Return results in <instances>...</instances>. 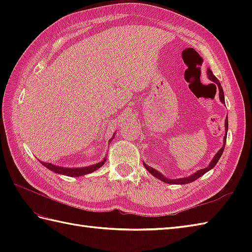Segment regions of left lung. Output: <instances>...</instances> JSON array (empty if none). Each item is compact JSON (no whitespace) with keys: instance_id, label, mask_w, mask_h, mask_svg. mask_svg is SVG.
I'll use <instances>...</instances> for the list:
<instances>
[{"instance_id":"1","label":"left lung","mask_w":252,"mask_h":252,"mask_svg":"<svg viewBox=\"0 0 252 252\" xmlns=\"http://www.w3.org/2000/svg\"><path fill=\"white\" fill-rule=\"evenodd\" d=\"M207 76L209 78V80H211L212 82H215L216 85L218 87V90H219V97H220V100L222 101L223 104H225V100H224V92H223V89L221 87V83L219 82V80L216 78L215 74L212 73V71L210 70V68L207 69ZM227 130H228V120H227V117L225 119V134H224V138H223V146L219 149L218 153L215 155V157L212 158V160L210 161V163H209L208 167H206L205 169H200L198 170L197 172L192 173L191 175L189 176H186V178H181V179H168L167 176H164L161 172H159V171H157L156 169H154L152 167H149L148 164H146L145 162H144V167L146 168V170L148 171L149 173H151L152 175H154L155 178L159 179L160 181L164 182V183L167 184H176V185H183V184H189V183H191V182L196 181L197 179H199L200 176H202L205 173H207L208 171H210L211 169L215 168V165L218 163L219 159L221 158L222 154H223V151H224V147H225V143H226V136H227Z\"/></svg>"}]
</instances>
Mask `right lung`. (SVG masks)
<instances>
[{
  "label": "right lung",
  "mask_w": 252,
  "mask_h": 252,
  "mask_svg": "<svg viewBox=\"0 0 252 252\" xmlns=\"http://www.w3.org/2000/svg\"><path fill=\"white\" fill-rule=\"evenodd\" d=\"M115 135H116V133H114V135H112L111 140H109V142L114 140ZM106 160L107 159L105 157L103 160H101V161H99L97 163L92 164V165H88V167H82V168H66V167H60V165L53 164L51 162H43V161H40V162L43 164L45 168L53 171L54 173L62 174V175H67V176H73V178H76V176H77V178H78V176H82V175L94 172V171L99 169L101 165H103L106 162Z\"/></svg>",
  "instance_id": "add662e5"
}]
</instances>
